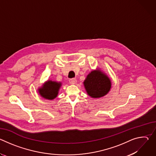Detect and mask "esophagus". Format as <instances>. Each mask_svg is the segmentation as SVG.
Wrapping results in <instances>:
<instances>
[{
  "label": "esophagus",
  "mask_w": 156,
  "mask_h": 156,
  "mask_svg": "<svg viewBox=\"0 0 156 156\" xmlns=\"http://www.w3.org/2000/svg\"><path fill=\"white\" fill-rule=\"evenodd\" d=\"M69 81H70V84H76V82H77V81H76V80L75 78L70 79V80H69Z\"/></svg>",
  "instance_id": "obj_1"
}]
</instances>
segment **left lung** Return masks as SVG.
Returning <instances> with one entry per match:
<instances>
[{
  "label": "left lung",
  "instance_id": "obj_1",
  "mask_svg": "<svg viewBox=\"0 0 156 156\" xmlns=\"http://www.w3.org/2000/svg\"><path fill=\"white\" fill-rule=\"evenodd\" d=\"M83 84L87 95L97 99L108 94L112 86V82L104 72L98 68L87 75Z\"/></svg>",
  "mask_w": 156,
  "mask_h": 156
}]
</instances>
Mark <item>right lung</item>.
<instances>
[{
  "mask_svg": "<svg viewBox=\"0 0 156 156\" xmlns=\"http://www.w3.org/2000/svg\"><path fill=\"white\" fill-rule=\"evenodd\" d=\"M61 86V82L49 80L39 87L37 91L42 98L48 100H53L57 97Z\"/></svg>",
  "mask_w": 156,
  "mask_h": 156,
  "instance_id": "1",
  "label": "right lung"
}]
</instances>
